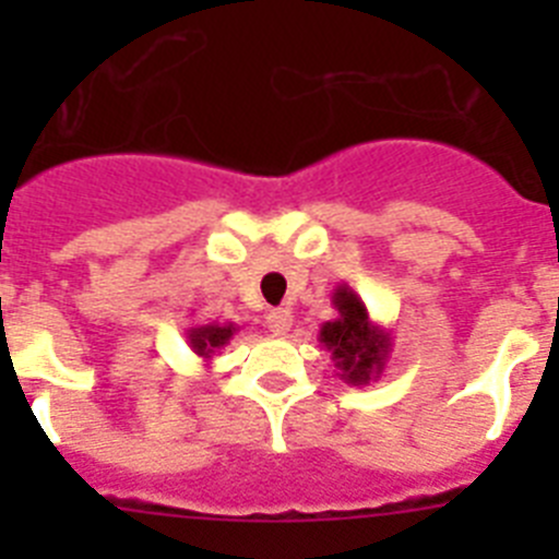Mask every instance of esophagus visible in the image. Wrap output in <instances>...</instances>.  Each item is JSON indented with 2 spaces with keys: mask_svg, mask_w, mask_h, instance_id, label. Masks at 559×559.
Listing matches in <instances>:
<instances>
[{
  "mask_svg": "<svg viewBox=\"0 0 559 559\" xmlns=\"http://www.w3.org/2000/svg\"><path fill=\"white\" fill-rule=\"evenodd\" d=\"M290 324H294V316H290L288 308H274L265 313V328H269V333L285 335L290 330Z\"/></svg>",
  "mask_w": 559,
  "mask_h": 559,
  "instance_id": "esophagus-1",
  "label": "esophagus"
}]
</instances>
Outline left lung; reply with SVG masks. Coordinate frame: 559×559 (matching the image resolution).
<instances>
[{
  "mask_svg": "<svg viewBox=\"0 0 559 559\" xmlns=\"http://www.w3.org/2000/svg\"><path fill=\"white\" fill-rule=\"evenodd\" d=\"M335 319L319 328V344L335 360V374L349 386H367L386 369L392 330L369 319V310L347 283L333 290Z\"/></svg>",
  "mask_w": 559,
  "mask_h": 559,
  "instance_id": "left-lung-1",
  "label": "left lung"
}]
</instances>
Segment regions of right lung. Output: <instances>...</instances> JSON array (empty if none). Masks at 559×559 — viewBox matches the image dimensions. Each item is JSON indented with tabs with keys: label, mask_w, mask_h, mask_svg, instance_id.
Masks as SVG:
<instances>
[{
	"label": "right lung",
	"mask_w": 559,
	"mask_h": 559,
	"mask_svg": "<svg viewBox=\"0 0 559 559\" xmlns=\"http://www.w3.org/2000/svg\"><path fill=\"white\" fill-rule=\"evenodd\" d=\"M237 330L240 328H237L235 322L195 324V328L187 330V344H190L192 353L199 355L204 364H212V358H215V355H218L226 344H229L231 335H235Z\"/></svg>",
	"instance_id": "right-lung-1"
}]
</instances>
